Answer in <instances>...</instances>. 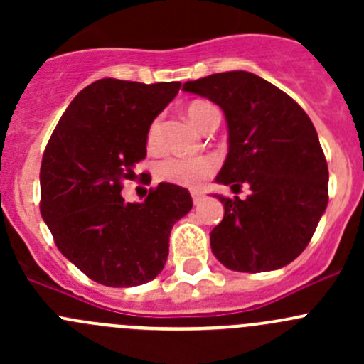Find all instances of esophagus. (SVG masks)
<instances>
[{
	"label": "esophagus",
	"instance_id": "esophagus-1",
	"mask_svg": "<svg viewBox=\"0 0 364 364\" xmlns=\"http://www.w3.org/2000/svg\"><path fill=\"white\" fill-rule=\"evenodd\" d=\"M192 199H193V204H200L204 200V196L199 192H192Z\"/></svg>",
	"mask_w": 364,
	"mask_h": 364
}]
</instances>
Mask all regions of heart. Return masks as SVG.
Listing matches in <instances>:
<instances>
[{
    "instance_id": "1",
    "label": "heart",
    "mask_w": 364,
    "mask_h": 364,
    "mask_svg": "<svg viewBox=\"0 0 364 364\" xmlns=\"http://www.w3.org/2000/svg\"><path fill=\"white\" fill-rule=\"evenodd\" d=\"M216 109L208 102H192L186 109L190 121L196 124L197 128L203 130L205 119L215 112ZM161 142V121L155 119L149 124L148 130V148L159 149ZM216 171V160L211 156H197V159H185V156H165L155 165V176L156 179L165 183H172V185L188 186V188H196V186L203 185L205 179Z\"/></svg>"
}]
</instances>
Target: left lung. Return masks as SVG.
Listing matches in <instances>:
<instances>
[{"label": "left lung", "mask_w": 364, "mask_h": 364, "mask_svg": "<svg viewBox=\"0 0 364 364\" xmlns=\"http://www.w3.org/2000/svg\"><path fill=\"white\" fill-rule=\"evenodd\" d=\"M215 102L229 127V153L216 181L241 192L218 199L223 220L211 250L225 267L260 273L287 266L306 248L328 205V161L308 114L287 93L243 70L183 84Z\"/></svg>", "instance_id": "obj_1"}]
</instances>
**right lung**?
<instances>
[{
  "mask_svg": "<svg viewBox=\"0 0 364 364\" xmlns=\"http://www.w3.org/2000/svg\"><path fill=\"white\" fill-rule=\"evenodd\" d=\"M179 87L97 80L73 98L47 142L40 213L58 250L98 284L153 280L167 260L172 225L192 209L188 190L172 183L149 188L144 203L121 196L146 159L149 124Z\"/></svg>",
  "mask_w": 364,
  "mask_h": 364,
  "instance_id": "right-lung-1",
  "label": "right lung"
}]
</instances>
